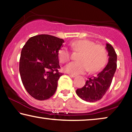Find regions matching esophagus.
<instances>
[{"instance_id": "esophagus-1", "label": "esophagus", "mask_w": 132, "mask_h": 132, "mask_svg": "<svg viewBox=\"0 0 132 132\" xmlns=\"http://www.w3.org/2000/svg\"><path fill=\"white\" fill-rule=\"evenodd\" d=\"M68 75H69L71 77H75L76 76V75H73V74H70V73H68Z\"/></svg>"}]
</instances>
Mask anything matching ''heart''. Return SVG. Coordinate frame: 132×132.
<instances>
[{
    "instance_id": "1",
    "label": "heart",
    "mask_w": 132,
    "mask_h": 132,
    "mask_svg": "<svg viewBox=\"0 0 132 132\" xmlns=\"http://www.w3.org/2000/svg\"><path fill=\"white\" fill-rule=\"evenodd\" d=\"M70 46L75 52H80L79 62H71L66 65L64 70L67 73L77 75L89 70L90 73L100 71L105 67L108 61V52L103 46L95 44L88 39L73 41ZM58 59L62 64L67 63L71 57V52L65 47L58 51Z\"/></svg>"
}]
</instances>
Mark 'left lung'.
Instances as JSON below:
<instances>
[{"mask_svg":"<svg viewBox=\"0 0 132 132\" xmlns=\"http://www.w3.org/2000/svg\"><path fill=\"white\" fill-rule=\"evenodd\" d=\"M109 62L106 67L97 75L88 78L85 85L76 90L78 96L86 102H94L104 96L111 86L117 69V55L111 44H106Z\"/></svg>","mask_w":132,"mask_h":132,"instance_id":"left-lung-1","label":"left lung"}]
</instances>
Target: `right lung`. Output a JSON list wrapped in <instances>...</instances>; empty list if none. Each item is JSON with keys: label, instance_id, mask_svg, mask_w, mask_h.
<instances>
[{"label": "right lung", "instance_id": "obj_1", "mask_svg": "<svg viewBox=\"0 0 132 132\" xmlns=\"http://www.w3.org/2000/svg\"><path fill=\"white\" fill-rule=\"evenodd\" d=\"M64 39L41 34L30 37L22 48L19 71L23 85L34 98L45 100L55 93L59 71L58 51Z\"/></svg>", "mask_w": 132, "mask_h": 132}]
</instances>
